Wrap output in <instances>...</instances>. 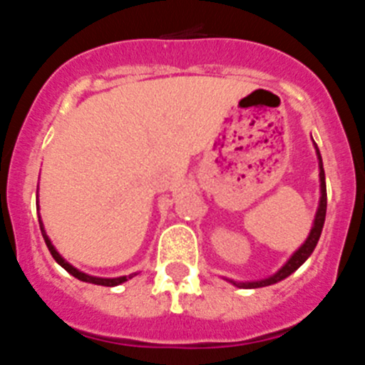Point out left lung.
I'll return each instance as SVG.
<instances>
[{
  "instance_id": "8db88e82",
  "label": "left lung",
  "mask_w": 365,
  "mask_h": 365,
  "mask_svg": "<svg viewBox=\"0 0 365 365\" xmlns=\"http://www.w3.org/2000/svg\"><path fill=\"white\" fill-rule=\"evenodd\" d=\"M316 153H318V160H320V190H322V197H320V206H318V212H316V217H314V225H312V230L309 234L307 241L302 245V247L292 254V257L287 261L285 265L278 270V272L270 276L267 279H261V282H252V283H234V285H240L245 287V289H257V287H267V285H272V283H278L282 279H285L287 276H291L298 267H302L305 263L309 256L312 254L314 250L316 243L320 240L322 235V228H324V222H325V212H327V188H325V173H324V164H322V155L316 148Z\"/></svg>"
}]
</instances>
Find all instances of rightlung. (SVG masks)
<instances>
[{
    "instance_id": "obj_1",
    "label": "right lung",
    "mask_w": 365,
    "mask_h": 365,
    "mask_svg": "<svg viewBox=\"0 0 365 365\" xmlns=\"http://www.w3.org/2000/svg\"><path fill=\"white\" fill-rule=\"evenodd\" d=\"M40 230H41V235H43L45 245H47V248H49L51 256H53L54 259H56L58 265H62L63 269H66L67 272L71 274V276H74V278H78L80 282L95 283V285H104V287H115V285H120V283L128 282V278H125V276H122V278H95V276H87V274L80 272V270H76L73 265H69V263H67V261L63 259V257L56 252V248L53 247V243H51V240H49V237H47V234H45L43 222H41V219H40ZM130 278H131V276H130Z\"/></svg>"
}]
</instances>
